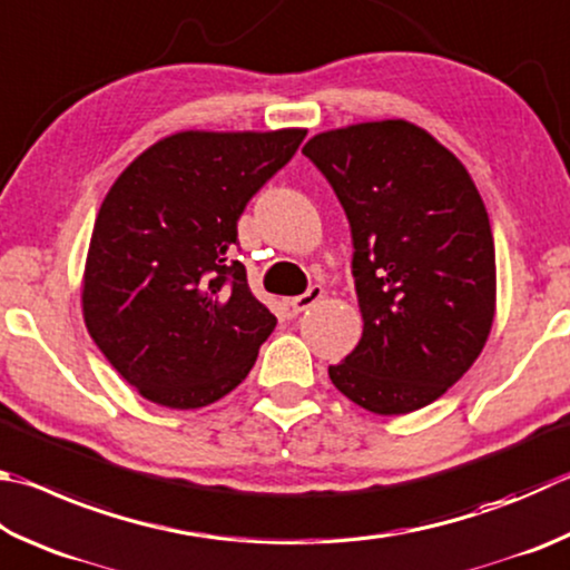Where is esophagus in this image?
I'll return each instance as SVG.
<instances>
[{
  "label": "esophagus",
  "instance_id": "34e87169",
  "mask_svg": "<svg viewBox=\"0 0 570 570\" xmlns=\"http://www.w3.org/2000/svg\"><path fill=\"white\" fill-rule=\"evenodd\" d=\"M321 296H324V288L314 284V286H308L302 296H294L292 302H288V308H292L294 316H298L302 312H306L308 306H314Z\"/></svg>",
  "mask_w": 570,
  "mask_h": 570
}]
</instances>
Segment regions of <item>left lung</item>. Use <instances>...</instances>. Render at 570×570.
<instances>
[{
  "label": "left lung",
  "instance_id": "left-lung-1",
  "mask_svg": "<svg viewBox=\"0 0 570 570\" xmlns=\"http://www.w3.org/2000/svg\"><path fill=\"white\" fill-rule=\"evenodd\" d=\"M344 206L358 346L328 376L361 409L429 406L479 358L495 314L491 222L453 154L403 119L316 134L302 149Z\"/></svg>",
  "mask_w": 570,
  "mask_h": 570
}]
</instances>
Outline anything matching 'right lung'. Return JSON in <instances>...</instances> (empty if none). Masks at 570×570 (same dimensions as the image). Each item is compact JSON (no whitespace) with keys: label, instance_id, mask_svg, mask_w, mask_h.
<instances>
[{"label":"right lung","instance_id":"1","mask_svg":"<svg viewBox=\"0 0 570 570\" xmlns=\"http://www.w3.org/2000/svg\"><path fill=\"white\" fill-rule=\"evenodd\" d=\"M304 137V129L171 134L105 196L81 308L101 354L144 399L202 409L252 371L276 316L232 258L236 222Z\"/></svg>","mask_w":570,"mask_h":570}]
</instances>
